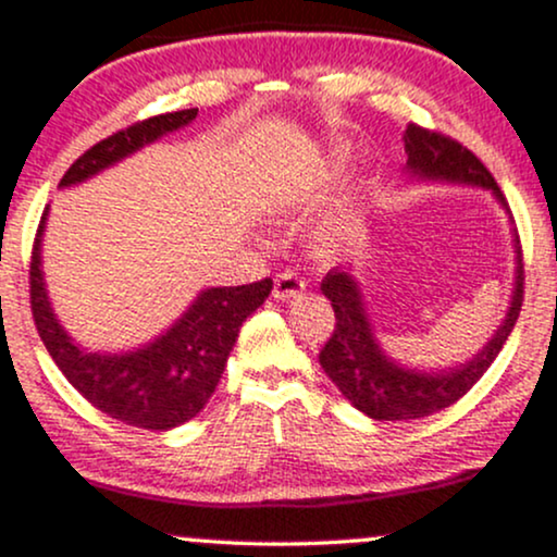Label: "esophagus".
Listing matches in <instances>:
<instances>
[{
  "mask_svg": "<svg viewBox=\"0 0 557 557\" xmlns=\"http://www.w3.org/2000/svg\"><path fill=\"white\" fill-rule=\"evenodd\" d=\"M304 290H307V283H304L296 272L285 269V272H280L277 280H274L272 296L277 298V301H290V298L301 296Z\"/></svg>",
  "mask_w": 557,
  "mask_h": 557,
  "instance_id": "esophagus-1",
  "label": "esophagus"
}]
</instances>
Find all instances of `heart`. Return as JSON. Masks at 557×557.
I'll return each mask as SVG.
<instances>
[{
  "label": "heart",
  "mask_w": 557,
  "mask_h": 557,
  "mask_svg": "<svg viewBox=\"0 0 557 557\" xmlns=\"http://www.w3.org/2000/svg\"><path fill=\"white\" fill-rule=\"evenodd\" d=\"M348 166H351V156H348V150L335 148L327 152L325 163H322V176H325V180H338V176L346 174ZM314 243H317V248L325 250V253L327 250H333L335 246H338V227H333V224H330V227H322L320 232H317Z\"/></svg>",
  "instance_id": "1"
}]
</instances>
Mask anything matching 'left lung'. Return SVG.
Listing matches in <instances>:
<instances>
[{"label": "left lung", "instance_id": "obj_1", "mask_svg": "<svg viewBox=\"0 0 557 557\" xmlns=\"http://www.w3.org/2000/svg\"><path fill=\"white\" fill-rule=\"evenodd\" d=\"M401 143L407 152L405 174L409 182H438V185L486 189L503 206L507 222L512 224L510 209H507L497 182L473 152L444 134L425 132L414 124H407ZM510 235L516 269H512V290L503 322L473 357L466 362L449 364V368L423 370L401 364L399 359L391 357L372 325L362 283L354 274V267L346 264L330 269L320 290L333 304L335 330L322 348L320 364L341 394L351 401V407H357L372 420H420L455 405L479 383V377L494 362L516 325L523 301L521 246H518L516 230H510Z\"/></svg>", "mask_w": 557, "mask_h": 557}]
</instances>
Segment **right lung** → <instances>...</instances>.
Returning <instances> with one entry per match:
<instances>
[{"mask_svg":"<svg viewBox=\"0 0 557 557\" xmlns=\"http://www.w3.org/2000/svg\"><path fill=\"white\" fill-rule=\"evenodd\" d=\"M195 115L198 108L176 110L102 139L65 171L60 189L84 185L166 134L185 129ZM47 216L50 206L41 216L30 259V309L36 330L60 372L89 405L126 425L171 431L193 420L216 391L243 322L272 293V280L237 288H203L148 344L124 351H91L73 338L52 309L41 259Z\"/></svg>","mask_w":557,"mask_h":557,"instance_id":"right-lung-1","label":"right lung"}]
</instances>
